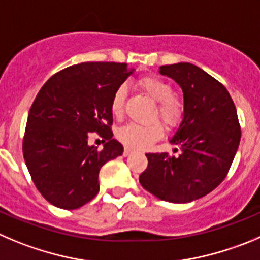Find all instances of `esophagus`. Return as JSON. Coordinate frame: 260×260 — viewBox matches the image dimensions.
Segmentation results:
<instances>
[{
	"label": "esophagus",
	"instance_id": "obj_1",
	"mask_svg": "<svg viewBox=\"0 0 260 260\" xmlns=\"http://www.w3.org/2000/svg\"><path fill=\"white\" fill-rule=\"evenodd\" d=\"M131 152H132V149H129V147L125 146L124 147V151H123V155H124V156H128V155H129Z\"/></svg>",
	"mask_w": 260,
	"mask_h": 260
}]
</instances>
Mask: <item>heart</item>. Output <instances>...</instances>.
Masks as SVG:
<instances>
[{
	"mask_svg": "<svg viewBox=\"0 0 260 260\" xmlns=\"http://www.w3.org/2000/svg\"><path fill=\"white\" fill-rule=\"evenodd\" d=\"M136 84L142 93L157 103L154 118L159 116L160 120L169 129H174L181 124L185 118V104L178 97L174 96L173 87L169 82L156 75H144L137 79ZM125 96H127V89L124 86L118 87L114 91L110 101V111L115 118H122L124 113ZM161 135H163V127L159 122L150 123L146 125L129 123L119 128L116 132L119 141L132 149H144L156 141L157 138L161 137Z\"/></svg>",
	"mask_w": 260,
	"mask_h": 260,
	"instance_id": "1",
	"label": "heart"
}]
</instances>
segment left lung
I'll return each instance as SVG.
<instances>
[{"mask_svg": "<svg viewBox=\"0 0 260 260\" xmlns=\"http://www.w3.org/2000/svg\"><path fill=\"white\" fill-rule=\"evenodd\" d=\"M159 73L183 92L185 118L171 138L179 154H146L140 183L160 200L190 203L212 192L229 173L241 138L236 108L225 87L196 65H163Z\"/></svg>", "mask_w": 260, "mask_h": 260, "instance_id": "obj_1", "label": "left lung"}]
</instances>
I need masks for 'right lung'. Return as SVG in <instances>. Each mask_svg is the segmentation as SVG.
Listing matches in <instances>:
<instances>
[{"mask_svg": "<svg viewBox=\"0 0 260 260\" xmlns=\"http://www.w3.org/2000/svg\"><path fill=\"white\" fill-rule=\"evenodd\" d=\"M133 72L124 62H82L53 74L38 92L23 155L37 190L55 207L78 209L91 201L101 167L123 154L110 128V101ZM93 132L108 141L103 150L88 145Z\"/></svg>", "mask_w": 260, "mask_h": 260, "instance_id": "right-lung-1", "label": "right lung"}]
</instances>
